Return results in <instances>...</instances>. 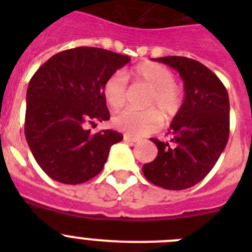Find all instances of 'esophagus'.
I'll use <instances>...</instances> for the list:
<instances>
[{"mask_svg": "<svg viewBox=\"0 0 252 252\" xmlns=\"http://www.w3.org/2000/svg\"><path fill=\"white\" fill-rule=\"evenodd\" d=\"M124 140L126 142H136L139 139H137V137L131 136V135H128V133H125V135H124Z\"/></svg>", "mask_w": 252, "mask_h": 252, "instance_id": "esophagus-1", "label": "esophagus"}]
</instances>
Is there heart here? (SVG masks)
<instances>
[{
  "instance_id": "b5f03b06",
  "label": "heart",
  "mask_w": 252,
  "mask_h": 252,
  "mask_svg": "<svg viewBox=\"0 0 252 252\" xmlns=\"http://www.w3.org/2000/svg\"><path fill=\"white\" fill-rule=\"evenodd\" d=\"M127 77L133 84H145L150 88L144 102V106L150 108L141 111L127 108L115 115L112 125L117 130L133 136L148 135L160 127V114L168 121L179 112L183 94L175 84V75L170 69L159 63L146 62L131 69ZM102 92L112 110H120L125 106L127 101V83L124 73L116 72L107 78Z\"/></svg>"
}]
</instances>
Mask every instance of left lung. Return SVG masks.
<instances>
[{"label": "left lung", "instance_id": "obj_1", "mask_svg": "<svg viewBox=\"0 0 252 252\" xmlns=\"http://www.w3.org/2000/svg\"><path fill=\"white\" fill-rule=\"evenodd\" d=\"M178 70L186 97L169 128L165 142L150 139L158 155L142 166L149 182L170 190L199 183L212 170L230 135V99L220 78L194 59L157 58Z\"/></svg>", "mask_w": 252, "mask_h": 252}]
</instances>
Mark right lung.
I'll return each instance as SVG.
<instances>
[{
  "instance_id": "1",
  "label": "right lung",
  "mask_w": 252,
  "mask_h": 252,
  "mask_svg": "<svg viewBox=\"0 0 252 252\" xmlns=\"http://www.w3.org/2000/svg\"><path fill=\"white\" fill-rule=\"evenodd\" d=\"M130 57L91 46L60 51L36 70L26 93L25 136L40 168L51 179L81 184L99 174L122 133H92L86 125L110 120L104 81Z\"/></svg>"
}]
</instances>
